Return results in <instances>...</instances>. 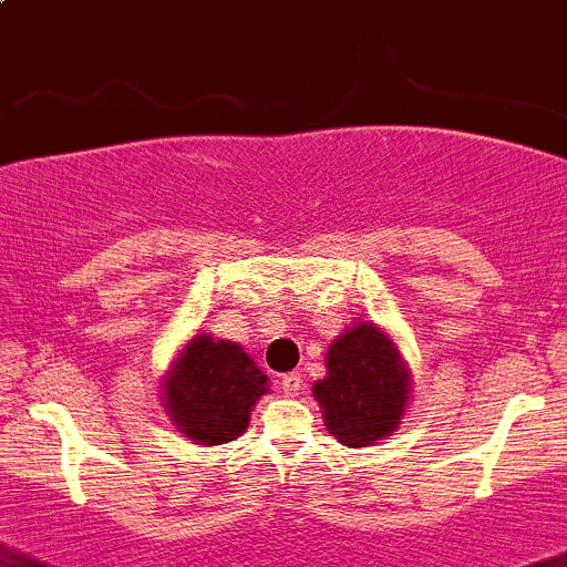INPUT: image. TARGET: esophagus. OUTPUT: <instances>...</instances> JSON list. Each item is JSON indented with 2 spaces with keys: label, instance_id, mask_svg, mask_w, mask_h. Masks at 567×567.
<instances>
[{
  "label": "esophagus",
  "instance_id": "obj_1",
  "mask_svg": "<svg viewBox=\"0 0 567 567\" xmlns=\"http://www.w3.org/2000/svg\"><path fill=\"white\" fill-rule=\"evenodd\" d=\"M300 384H302V377L297 371H291V373H284V379H281V390H284V395H297V390H300Z\"/></svg>",
  "mask_w": 567,
  "mask_h": 567
}]
</instances>
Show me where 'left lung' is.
<instances>
[{
    "mask_svg": "<svg viewBox=\"0 0 567 567\" xmlns=\"http://www.w3.org/2000/svg\"><path fill=\"white\" fill-rule=\"evenodd\" d=\"M324 379L313 382L327 434L341 445L369 447L401 429L412 373L390 332L358 322L327 347Z\"/></svg>",
    "mask_w": 567,
    "mask_h": 567,
    "instance_id": "left-lung-1",
    "label": "left lung"
}]
</instances>
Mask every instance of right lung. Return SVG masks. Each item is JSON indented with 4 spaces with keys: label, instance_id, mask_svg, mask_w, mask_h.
I'll return each instance as SVG.
<instances>
[{
    "label": "right lung",
    "instance_id": "obj_1",
    "mask_svg": "<svg viewBox=\"0 0 567 567\" xmlns=\"http://www.w3.org/2000/svg\"><path fill=\"white\" fill-rule=\"evenodd\" d=\"M270 393L267 373L235 341L196 332L161 377L163 412L194 445H224L245 434L250 410Z\"/></svg>",
    "mask_w": 567,
    "mask_h": 567
}]
</instances>
